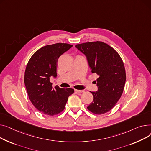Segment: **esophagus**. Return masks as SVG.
<instances>
[{"label": "esophagus", "mask_w": 151, "mask_h": 151, "mask_svg": "<svg viewBox=\"0 0 151 151\" xmlns=\"http://www.w3.org/2000/svg\"><path fill=\"white\" fill-rule=\"evenodd\" d=\"M75 91L77 92V93H81L84 92L83 90H75Z\"/></svg>", "instance_id": "obj_1"}]
</instances>
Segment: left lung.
<instances>
[{"instance_id": "1", "label": "left lung", "mask_w": 151, "mask_h": 151, "mask_svg": "<svg viewBox=\"0 0 151 151\" xmlns=\"http://www.w3.org/2000/svg\"><path fill=\"white\" fill-rule=\"evenodd\" d=\"M76 47L86 56L91 72L99 76L97 91L91 92L93 101L87 109L97 114L109 111L120 99L126 83V70L121 57L101 41L77 44Z\"/></svg>"}]
</instances>
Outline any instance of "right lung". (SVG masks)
<instances>
[{"label": "right lung", "mask_w": 151, "mask_h": 151, "mask_svg": "<svg viewBox=\"0 0 151 151\" xmlns=\"http://www.w3.org/2000/svg\"><path fill=\"white\" fill-rule=\"evenodd\" d=\"M73 46L56 43L44 46L32 56L26 66L24 83L32 104L38 110L53 115L65 109L68 97L74 93L72 88H52L51 77H57L58 58Z\"/></svg>", "instance_id": "add662e5"}]
</instances>
